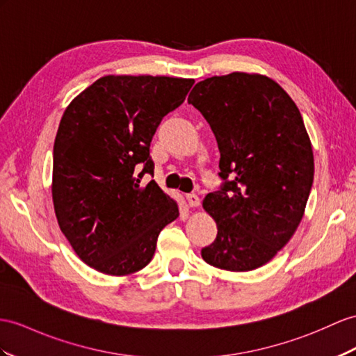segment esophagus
Wrapping results in <instances>:
<instances>
[{
    "mask_svg": "<svg viewBox=\"0 0 356 356\" xmlns=\"http://www.w3.org/2000/svg\"><path fill=\"white\" fill-rule=\"evenodd\" d=\"M187 204L190 208H196L199 207V204H201V199H199L196 195H187Z\"/></svg>",
    "mask_w": 356,
    "mask_h": 356,
    "instance_id": "34e87169",
    "label": "esophagus"
}]
</instances>
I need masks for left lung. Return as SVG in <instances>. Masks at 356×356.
Here are the masks:
<instances>
[{"label": "left lung", "mask_w": 356, "mask_h": 356, "mask_svg": "<svg viewBox=\"0 0 356 356\" xmlns=\"http://www.w3.org/2000/svg\"><path fill=\"white\" fill-rule=\"evenodd\" d=\"M187 101L211 127L225 181L202 202L218 237L201 255L223 270H254L289 243L305 213L314 155L300 111L272 78L246 72L205 78Z\"/></svg>", "instance_id": "8db88e82"}]
</instances>
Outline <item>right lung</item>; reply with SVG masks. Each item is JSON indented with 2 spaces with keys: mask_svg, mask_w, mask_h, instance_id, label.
Here are the masks:
<instances>
[{
  "mask_svg": "<svg viewBox=\"0 0 356 356\" xmlns=\"http://www.w3.org/2000/svg\"><path fill=\"white\" fill-rule=\"evenodd\" d=\"M195 80L106 75L66 107L54 140L53 192L58 227L81 261L124 276L148 266L160 231L179 216L155 181L149 146ZM137 167H143L136 177Z\"/></svg>",
  "mask_w": 356,
  "mask_h": 356,
  "instance_id": "right-lung-1",
  "label": "right lung"
}]
</instances>
